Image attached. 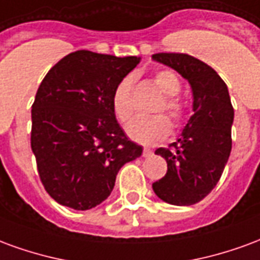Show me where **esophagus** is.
<instances>
[{
	"mask_svg": "<svg viewBox=\"0 0 260 260\" xmlns=\"http://www.w3.org/2000/svg\"><path fill=\"white\" fill-rule=\"evenodd\" d=\"M142 156H143V157H150V156H153V150L152 149H149V147H145L143 152H142Z\"/></svg>",
	"mask_w": 260,
	"mask_h": 260,
	"instance_id": "esophagus-1",
	"label": "esophagus"
}]
</instances>
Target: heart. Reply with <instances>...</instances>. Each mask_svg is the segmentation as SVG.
I'll return each instance as SVG.
<instances>
[{
	"mask_svg": "<svg viewBox=\"0 0 260 260\" xmlns=\"http://www.w3.org/2000/svg\"><path fill=\"white\" fill-rule=\"evenodd\" d=\"M154 83L166 94V100L157 108L158 113L169 114L174 125H181L186 118V104L177 96L181 91V80L170 69L157 71L153 76ZM134 75H126L119 80L113 91V111L119 122H126L135 111L134 103ZM167 115L158 114L152 117H136L126 125V134L132 141L141 145H156L164 141L171 132V122Z\"/></svg>",
	"mask_w": 260,
	"mask_h": 260,
	"instance_id": "heart-1",
	"label": "heart"
}]
</instances>
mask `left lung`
<instances>
[{
    "label": "left lung",
    "mask_w": 260,
    "mask_h": 260,
    "mask_svg": "<svg viewBox=\"0 0 260 260\" xmlns=\"http://www.w3.org/2000/svg\"><path fill=\"white\" fill-rule=\"evenodd\" d=\"M152 58L182 75L193 94V115L180 138L156 150L167 173L153 191L170 205H195L217 185L230 157L234 108L229 89L212 67L192 55L158 53Z\"/></svg>",
    "instance_id": "left-lung-1"
}]
</instances>
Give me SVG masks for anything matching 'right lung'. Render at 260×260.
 Instances as JSON below:
<instances>
[{"label":"right lung","instance_id":"obj_1","mask_svg":"<svg viewBox=\"0 0 260 260\" xmlns=\"http://www.w3.org/2000/svg\"><path fill=\"white\" fill-rule=\"evenodd\" d=\"M79 50L50 69L31 106L30 145L39 177L54 201L75 210L100 205L119 169L142 154L113 111V91L139 64Z\"/></svg>","mask_w":260,"mask_h":260}]
</instances>
